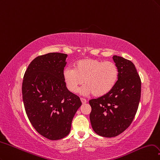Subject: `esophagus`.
Returning a JSON list of instances; mask_svg holds the SVG:
<instances>
[{"label": "esophagus", "instance_id": "obj_1", "mask_svg": "<svg viewBox=\"0 0 160 160\" xmlns=\"http://www.w3.org/2000/svg\"><path fill=\"white\" fill-rule=\"evenodd\" d=\"M80 100H81V102H82V104H86V103L87 102V100H86V99H84V98H80Z\"/></svg>", "mask_w": 160, "mask_h": 160}]
</instances>
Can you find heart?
I'll return each mask as SVG.
<instances>
[{
	"mask_svg": "<svg viewBox=\"0 0 160 160\" xmlns=\"http://www.w3.org/2000/svg\"><path fill=\"white\" fill-rule=\"evenodd\" d=\"M119 77L117 65L110 61L104 62L94 58L77 61L74 68L66 67L63 71L65 84L71 92L78 90L80 86L86 84L80 90L82 94H92L96 97L107 94L114 88Z\"/></svg>",
	"mask_w": 160,
	"mask_h": 160,
	"instance_id": "1",
	"label": "heart"
}]
</instances>
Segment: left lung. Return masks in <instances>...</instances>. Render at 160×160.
I'll return each mask as SVG.
<instances>
[{
	"label": "left lung",
	"mask_w": 160,
	"mask_h": 160,
	"mask_svg": "<svg viewBox=\"0 0 160 160\" xmlns=\"http://www.w3.org/2000/svg\"><path fill=\"white\" fill-rule=\"evenodd\" d=\"M119 70V77L109 93L89 101L90 119L94 131L99 136H117L130 126L141 97V80L132 62L113 56Z\"/></svg>",
	"instance_id": "left-lung-1"
}]
</instances>
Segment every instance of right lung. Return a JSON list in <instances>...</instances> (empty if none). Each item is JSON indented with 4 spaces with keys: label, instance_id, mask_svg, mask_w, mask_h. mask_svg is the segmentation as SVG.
<instances>
[{
    "label": "right lung",
    "instance_id": "add662e5",
    "mask_svg": "<svg viewBox=\"0 0 160 160\" xmlns=\"http://www.w3.org/2000/svg\"><path fill=\"white\" fill-rule=\"evenodd\" d=\"M67 56L52 52L35 58L22 81V100L28 120L40 135L50 140L68 134L82 105L80 98L67 89L63 78Z\"/></svg>",
    "mask_w": 160,
    "mask_h": 160
}]
</instances>
